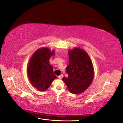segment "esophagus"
Segmentation results:
<instances>
[{"mask_svg":"<svg viewBox=\"0 0 123 123\" xmlns=\"http://www.w3.org/2000/svg\"><path fill=\"white\" fill-rule=\"evenodd\" d=\"M62 77H63V76H62V74H61V75L58 76V78L60 79V80H61V79H62Z\"/></svg>","mask_w":123,"mask_h":123,"instance_id":"34e87169","label":"esophagus"}]
</instances>
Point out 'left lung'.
<instances>
[{"label": "left lung", "instance_id": "1", "mask_svg": "<svg viewBox=\"0 0 123 123\" xmlns=\"http://www.w3.org/2000/svg\"><path fill=\"white\" fill-rule=\"evenodd\" d=\"M68 55L69 65L66 67L68 77H64L62 80L71 93H82L91 85L94 79L93 65L88 55L80 47L68 50Z\"/></svg>", "mask_w": 123, "mask_h": 123}]
</instances>
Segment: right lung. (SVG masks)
<instances>
[{"instance_id":"1","label":"right lung","mask_w":123,"mask_h":123,"mask_svg":"<svg viewBox=\"0 0 123 123\" xmlns=\"http://www.w3.org/2000/svg\"><path fill=\"white\" fill-rule=\"evenodd\" d=\"M54 54V49L51 51L48 47L41 48L35 51L29 60L27 75L32 85L39 91H46L57 78L49 63V59Z\"/></svg>"}]
</instances>
